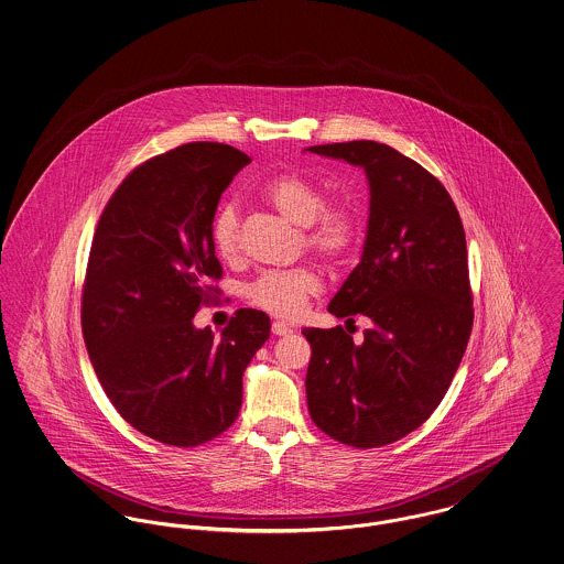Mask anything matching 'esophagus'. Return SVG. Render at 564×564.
I'll return each instance as SVG.
<instances>
[{
	"instance_id": "obj_1",
	"label": "esophagus",
	"mask_w": 564,
	"mask_h": 564,
	"mask_svg": "<svg viewBox=\"0 0 564 564\" xmlns=\"http://www.w3.org/2000/svg\"><path fill=\"white\" fill-rule=\"evenodd\" d=\"M271 332L275 334V336H291L293 334V327L289 325V323H282V321H275L273 325H271Z\"/></svg>"
}]
</instances>
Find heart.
Wrapping results in <instances>:
<instances>
[{
  "instance_id": "b5f03b06",
  "label": "heart",
  "mask_w": 564,
  "mask_h": 564,
  "mask_svg": "<svg viewBox=\"0 0 564 564\" xmlns=\"http://www.w3.org/2000/svg\"><path fill=\"white\" fill-rule=\"evenodd\" d=\"M263 198L293 225L303 226V243L325 259H341L359 239V220L346 205H325L323 192L300 175H278L264 184ZM212 246L225 261L239 250V212L235 203L218 207L212 220ZM321 275L312 267L264 271L248 284L246 297L264 312L293 318L321 293Z\"/></svg>"
}]
</instances>
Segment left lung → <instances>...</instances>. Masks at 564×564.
<instances>
[{"label": "left lung", "mask_w": 564, "mask_h": 564, "mask_svg": "<svg viewBox=\"0 0 564 564\" xmlns=\"http://www.w3.org/2000/svg\"><path fill=\"white\" fill-rule=\"evenodd\" d=\"M305 151L364 169L370 216L361 261L329 312L372 327L357 344L341 329H303L312 421L344 445L400 441L436 411L473 329L466 235L445 186L404 153L376 141Z\"/></svg>", "instance_id": "8db88e82"}]
</instances>
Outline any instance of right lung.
Wrapping results in <instances>:
<instances>
[{
    "instance_id": "obj_1",
    "label": "right lung",
    "mask_w": 564,
    "mask_h": 564,
    "mask_svg": "<svg viewBox=\"0 0 564 564\" xmlns=\"http://www.w3.org/2000/svg\"><path fill=\"white\" fill-rule=\"evenodd\" d=\"M252 160L220 143L155 155L115 189L94 235L83 338L111 404L141 434L196 447L232 425L243 372L271 321L241 307L220 338L194 327L223 264L212 220L232 177Z\"/></svg>"
}]
</instances>
